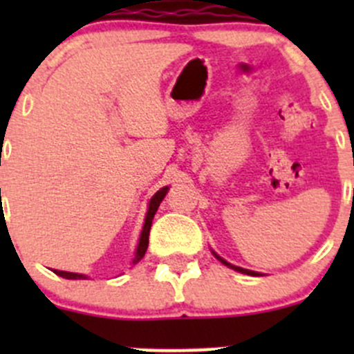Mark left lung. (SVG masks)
I'll use <instances>...</instances> for the list:
<instances>
[{
  "label": "left lung",
  "mask_w": 354,
  "mask_h": 354,
  "mask_svg": "<svg viewBox=\"0 0 354 354\" xmlns=\"http://www.w3.org/2000/svg\"><path fill=\"white\" fill-rule=\"evenodd\" d=\"M217 257V255H216ZM217 259L221 260V262L224 263V266H227V267H231V269H234V270H238V272H243V274H248V276H259V272H253V270H246V269H241V267H236V266H231L230 262H226V260L224 259H221V257H217Z\"/></svg>",
  "instance_id": "left-lung-1"
}]
</instances>
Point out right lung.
I'll use <instances>...</instances> for the list:
<instances>
[{
  "instance_id": "right-lung-1",
  "label": "right lung",
  "mask_w": 354,
  "mask_h": 354,
  "mask_svg": "<svg viewBox=\"0 0 354 354\" xmlns=\"http://www.w3.org/2000/svg\"><path fill=\"white\" fill-rule=\"evenodd\" d=\"M167 194V187L160 188L159 192L152 197L151 203H149V210H147V217H145V224H144V230H142L140 234V241H138V248H137V255H135L133 263H137L142 257L145 255L147 252V246H149V233H151V226H152V219H154L157 209H159V203L162 202L164 195ZM56 276L59 277H65V279H85L84 274H75V272H63V270H55Z\"/></svg>"
}]
</instances>
